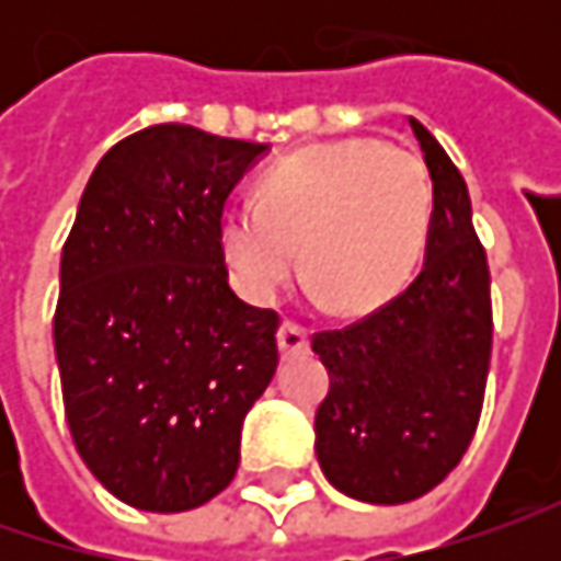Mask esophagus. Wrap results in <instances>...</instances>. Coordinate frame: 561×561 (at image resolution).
<instances>
[{
  "instance_id": "esophagus-1",
  "label": "esophagus",
  "mask_w": 561,
  "mask_h": 561,
  "mask_svg": "<svg viewBox=\"0 0 561 561\" xmlns=\"http://www.w3.org/2000/svg\"><path fill=\"white\" fill-rule=\"evenodd\" d=\"M280 353L284 356H302V353H309V328L306 324H299V321H284L280 324Z\"/></svg>"
}]
</instances>
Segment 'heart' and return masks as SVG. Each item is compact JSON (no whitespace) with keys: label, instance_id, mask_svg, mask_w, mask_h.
<instances>
[{"label":"heart","instance_id":"b5f03b06","mask_svg":"<svg viewBox=\"0 0 561 561\" xmlns=\"http://www.w3.org/2000/svg\"><path fill=\"white\" fill-rule=\"evenodd\" d=\"M431 215L434 184L419 156L377 137H346L271 164L255 199H233L221 211V247L237 284L255 299L290 284L302 249L314 299L358 314L409 284Z\"/></svg>","mask_w":561,"mask_h":561}]
</instances>
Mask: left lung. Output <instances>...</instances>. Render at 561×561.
<instances>
[{
    "instance_id": "1",
    "label": "left lung",
    "mask_w": 561,
    "mask_h": 561,
    "mask_svg": "<svg viewBox=\"0 0 561 561\" xmlns=\"http://www.w3.org/2000/svg\"><path fill=\"white\" fill-rule=\"evenodd\" d=\"M434 181L421 274L371 314L318 331L331 390L314 412V453L331 484L362 503L419 500L459 465L484 409L493 346L486 252L459 168L409 118Z\"/></svg>"
}]
</instances>
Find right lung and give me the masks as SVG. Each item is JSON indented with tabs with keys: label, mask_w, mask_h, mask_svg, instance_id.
I'll list each match as a JSON object with an SVG mask.
<instances>
[{
	"label": "right lung",
	"mask_w": 561,
	"mask_h": 561,
	"mask_svg": "<svg viewBox=\"0 0 561 561\" xmlns=\"http://www.w3.org/2000/svg\"><path fill=\"white\" fill-rule=\"evenodd\" d=\"M268 146L190 124L115 142L61 249L55 358L77 453L121 503L186 512L240 465L280 314L227 284L221 211Z\"/></svg>",
	"instance_id": "right-lung-1"
}]
</instances>
